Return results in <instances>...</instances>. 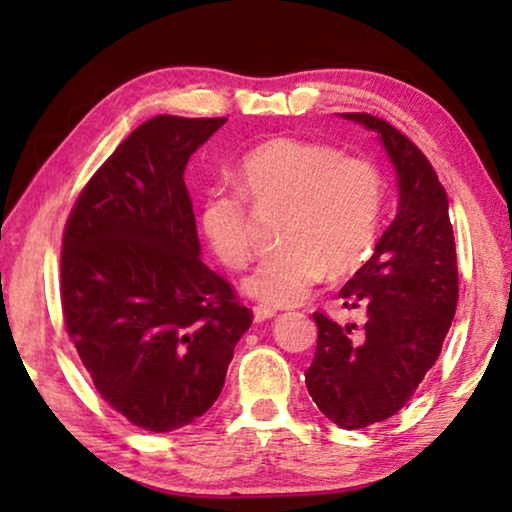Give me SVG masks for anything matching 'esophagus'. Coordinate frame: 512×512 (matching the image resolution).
<instances>
[{
	"instance_id": "obj_1",
	"label": "esophagus",
	"mask_w": 512,
	"mask_h": 512,
	"mask_svg": "<svg viewBox=\"0 0 512 512\" xmlns=\"http://www.w3.org/2000/svg\"><path fill=\"white\" fill-rule=\"evenodd\" d=\"M253 316H255V323H264V320L273 318L275 311L271 307H264V305H257L253 307Z\"/></svg>"
}]
</instances>
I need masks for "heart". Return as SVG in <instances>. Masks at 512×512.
<instances>
[{
	"label": "heart",
	"instance_id": "heart-1",
	"mask_svg": "<svg viewBox=\"0 0 512 512\" xmlns=\"http://www.w3.org/2000/svg\"><path fill=\"white\" fill-rule=\"evenodd\" d=\"M239 187L257 205H287L277 230L282 248L257 259L241 289L264 307H293L332 273L359 268L375 246L384 178L366 158L339 146L275 137L239 162ZM207 246L228 268L250 257L248 210L239 189L214 185L198 210Z\"/></svg>",
	"mask_w": 512,
	"mask_h": 512
}]
</instances>
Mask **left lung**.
<instances>
[{
  "mask_svg": "<svg viewBox=\"0 0 512 512\" xmlns=\"http://www.w3.org/2000/svg\"><path fill=\"white\" fill-rule=\"evenodd\" d=\"M341 117L377 133L400 198L375 253L341 289L345 307H361L366 323L341 327L314 314L318 345L305 381L325 418L363 429L400 411L436 363L454 320L458 271L447 194L431 162L388 121Z\"/></svg>",
  "mask_w": 512,
  "mask_h": 512,
  "instance_id": "8db88e82",
  "label": "left lung"
}]
</instances>
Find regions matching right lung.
Masks as SVG:
<instances>
[{
	"instance_id": "add662e5",
	"label": "right lung",
	"mask_w": 512,
	"mask_h": 512,
	"mask_svg": "<svg viewBox=\"0 0 512 512\" xmlns=\"http://www.w3.org/2000/svg\"><path fill=\"white\" fill-rule=\"evenodd\" d=\"M225 121H144L94 173L65 225L67 334L103 400L146 431L210 411L253 323L203 264L185 187L189 158Z\"/></svg>"
}]
</instances>
